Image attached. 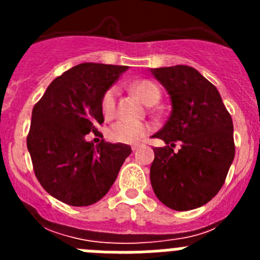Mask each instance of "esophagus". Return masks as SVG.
I'll use <instances>...</instances> for the list:
<instances>
[{
	"mask_svg": "<svg viewBox=\"0 0 260 260\" xmlns=\"http://www.w3.org/2000/svg\"><path fill=\"white\" fill-rule=\"evenodd\" d=\"M139 147H141V146H139V144H133V146H132V150H133V151H137L138 148H139Z\"/></svg>",
	"mask_w": 260,
	"mask_h": 260,
	"instance_id": "obj_1",
	"label": "esophagus"
}]
</instances>
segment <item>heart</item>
Listing matches in <instances>:
<instances>
[{"label":"heart","mask_w":260,"mask_h":260,"mask_svg":"<svg viewBox=\"0 0 260 260\" xmlns=\"http://www.w3.org/2000/svg\"><path fill=\"white\" fill-rule=\"evenodd\" d=\"M133 91L143 100L146 104L151 103L155 99H160V89L152 83L151 80H137L132 86ZM117 88L110 87L102 99V112L105 118H110L114 113L116 105ZM150 133V126L142 122H132L126 119H118L117 122L110 126L108 130V137L110 141L116 143L134 144L143 141L147 134Z\"/></svg>","instance_id":"1"}]
</instances>
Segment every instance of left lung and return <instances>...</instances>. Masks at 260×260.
<instances>
[{
  "label": "left lung",
  "mask_w": 260,
  "mask_h": 260,
  "mask_svg": "<svg viewBox=\"0 0 260 260\" xmlns=\"http://www.w3.org/2000/svg\"><path fill=\"white\" fill-rule=\"evenodd\" d=\"M150 71L167 89L172 104L171 116L153 135L167 144L153 148V192L174 211L202 207L221 189L233 162L232 117L217 88L191 66ZM176 141L181 148L174 153Z\"/></svg>",
  "instance_id": "1"
}]
</instances>
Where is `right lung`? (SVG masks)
<instances>
[{"mask_svg":"<svg viewBox=\"0 0 260 260\" xmlns=\"http://www.w3.org/2000/svg\"><path fill=\"white\" fill-rule=\"evenodd\" d=\"M127 66L84 62L48 86L32 109L27 148L39 182L69 206L96 203L109 191L125 158L127 144L86 139L104 122L102 99Z\"/></svg>","mask_w":260,"mask_h":260,"instance_id":"add662e5","label":"right lung"}]
</instances>
